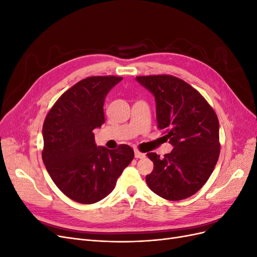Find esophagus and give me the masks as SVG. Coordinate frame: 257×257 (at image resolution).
I'll use <instances>...</instances> for the list:
<instances>
[{"mask_svg":"<svg viewBox=\"0 0 257 257\" xmlns=\"http://www.w3.org/2000/svg\"><path fill=\"white\" fill-rule=\"evenodd\" d=\"M145 157H146L145 153H143V152H141V151H138V150H135V158H136V159H143V158H145Z\"/></svg>","mask_w":257,"mask_h":257,"instance_id":"1","label":"esophagus"}]
</instances>
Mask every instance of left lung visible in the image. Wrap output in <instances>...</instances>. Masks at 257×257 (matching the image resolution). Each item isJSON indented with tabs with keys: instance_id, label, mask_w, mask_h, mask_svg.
Here are the masks:
<instances>
[{
	"instance_id": "1",
	"label": "left lung",
	"mask_w": 257,
	"mask_h": 257,
	"mask_svg": "<svg viewBox=\"0 0 257 257\" xmlns=\"http://www.w3.org/2000/svg\"><path fill=\"white\" fill-rule=\"evenodd\" d=\"M136 80L154 95L158 127L174 146L164 158L147 154L154 164L147 184L165 199L188 198L203 188L219 160V119L204 96L180 78L151 75Z\"/></svg>"
}]
</instances>
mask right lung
<instances>
[{"instance_id":"obj_1","label":"right lung","mask_w":257,"mask_h":257,"mask_svg":"<svg viewBox=\"0 0 257 257\" xmlns=\"http://www.w3.org/2000/svg\"><path fill=\"white\" fill-rule=\"evenodd\" d=\"M122 77L93 76L74 84L60 96L43 125V162L52 181L67 197L94 204L114 189L134 159L127 145L109 150L97 147L93 130L105 122L104 102Z\"/></svg>"}]
</instances>
